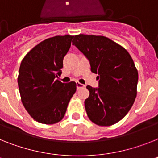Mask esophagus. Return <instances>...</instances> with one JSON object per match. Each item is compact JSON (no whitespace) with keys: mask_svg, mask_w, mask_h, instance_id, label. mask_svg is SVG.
<instances>
[{"mask_svg":"<svg viewBox=\"0 0 158 158\" xmlns=\"http://www.w3.org/2000/svg\"><path fill=\"white\" fill-rule=\"evenodd\" d=\"M76 87H77V89H80V88H83V87H84L85 86L83 85V84H82V83H79V82H77Z\"/></svg>","mask_w":158,"mask_h":158,"instance_id":"34e87169","label":"esophagus"}]
</instances>
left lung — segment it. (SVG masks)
Wrapping results in <instances>:
<instances>
[{
    "label": "left lung",
    "mask_w": 158,
    "mask_h": 158,
    "mask_svg": "<svg viewBox=\"0 0 158 158\" xmlns=\"http://www.w3.org/2000/svg\"><path fill=\"white\" fill-rule=\"evenodd\" d=\"M75 45L89 60L91 71L98 74L99 87L87 86L84 101L87 116L99 126H110L122 120L136 96L138 72L125 49L104 36L75 35Z\"/></svg>",
    "instance_id": "1"
}]
</instances>
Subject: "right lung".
<instances>
[{
	"label": "right lung",
	"instance_id": "obj_1",
	"mask_svg": "<svg viewBox=\"0 0 158 158\" xmlns=\"http://www.w3.org/2000/svg\"><path fill=\"white\" fill-rule=\"evenodd\" d=\"M74 36L47 38L30 50L22 59L18 83L21 99L31 117L45 124L60 121L76 91V83H63L58 76L63 58L71 47Z\"/></svg>",
	"mask_w": 158,
	"mask_h": 158
}]
</instances>
